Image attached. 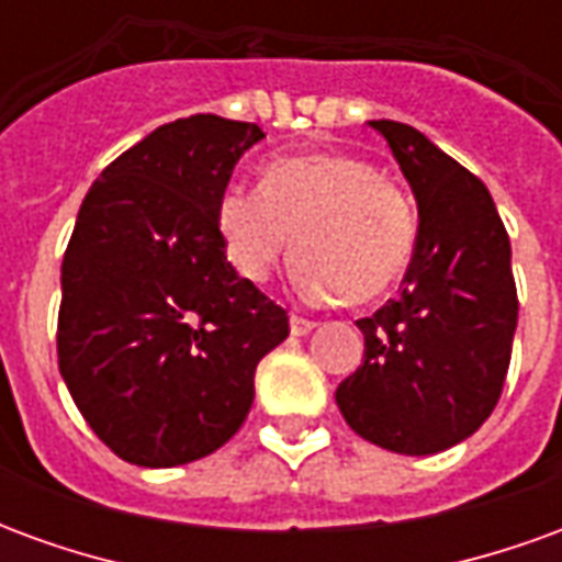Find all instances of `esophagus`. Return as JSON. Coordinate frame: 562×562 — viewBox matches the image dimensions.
Segmentation results:
<instances>
[{"mask_svg": "<svg viewBox=\"0 0 562 562\" xmlns=\"http://www.w3.org/2000/svg\"><path fill=\"white\" fill-rule=\"evenodd\" d=\"M316 328V322L313 318H304V316H297V313H292V334L294 337H306L310 330Z\"/></svg>", "mask_w": 562, "mask_h": 562, "instance_id": "esophagus-1", "label": "esophagus"}]
</instances>
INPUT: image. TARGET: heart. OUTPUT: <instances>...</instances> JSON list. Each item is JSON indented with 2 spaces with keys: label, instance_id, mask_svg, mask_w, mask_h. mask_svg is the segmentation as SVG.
Here are the masks:
<instances>
[{
  "label": "heart",
  "instance_id": "b5f03b06",
  "mask_svg": "<svg viewBox=\"0 0 562 562\" xmlns=\"http://www.w3.org/2000/svg\"><path fill=\"white\" fill-rule=\"evenodd\" d=\"M225 256L265 282L294 252L297 289L313 301L373 304L415 256V213L401 186L361 156L304 153L261 168V192L228 186L216 201Z\"/></svg>",
  "mask_w": 562,
  "mask_h": 562
}]
</instances>
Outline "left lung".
<instances>
[{"label": "left lung", "instance_id": "1", "mask_svg": "<svg viewBox=\"0 0 562 562\" xmlns=\"http://www.w3.org/2000/svg\"><path fill=\"white\" fill-rule=\"evenodd\" d=\"M418 201L401 297L358 318L364 364L337 389L355 434L397 454H436L494 413L518 325L506 225L484 183L418 128L370 120Z\"/></svg>", "mask_w": 562, "mask_h": 562}]
</instances>
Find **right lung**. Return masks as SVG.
<instances>
[{
  "mask_svg": "<svg viewBox=\"0 0 562 562\" xmlns=\"http://www.w3.org/2000/svg\"><path fill=\"white\" fill-rule=\"evenodd\" d=\"M265 138L216 114L173 120L116 156L80 204L63 258L59 373L116 458L180 467L249 415L258 361L289 313L237 277L216 201Z\"/></svg>",
  "mask_w": 562,
  "mask_h": 562,
  "instance_id": "obj_1",
  "label": "right lung"
}]
</instances>
